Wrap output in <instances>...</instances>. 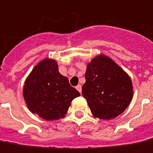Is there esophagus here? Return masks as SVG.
<instances>
[{
	"instance_id": "34e87169",
	"label": "esophagus",
	"mask_w": 153,
	"mask_h": 153,
	"mask_svg": "<svg viewBox=\"0 0 153 153\" xmlns=\"http://www.w3.org/2000/svg\"><path fill=\"white\" fill-rule=\"evenodd\" d=\"M76 89H77V90H78L79 92H80V93H82V86H81L80 84H79V85H77V86H76Z\"/></svg>"
}]
</instances>
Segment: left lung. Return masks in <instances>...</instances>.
<instances>
[{
    "label": "left lung",
    "instance_id": "left-lung-1",
    "mask_svg": "<svg viewBox=\"0 0 153 153\" xmlns=\"http://www.w3.org/2000/svg\"><path fill=\"white\" fill-rule=\"evenodd\" d=\"M82 95L95 118L111 120L126 110L133 98L130 76L119 65L103 54L87 65Z\"/></svg>",
    "mask_w": 153,
    "mask_h": 153
}]
</instances>
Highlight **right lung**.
Returning a JSON list of instances; mask_svg holds the SVG:
<instances>
[{"mask_svg": "<svg viewBox=\"0 0 153 153\" xmlns=\"http://www.w3.org/2000/svg\"><path fill=\"white\" fill-rule=\"evenodd\" d=\"M22 96L30 112L50 121L64 118L71 103L80 93L59 72L57 61L47 57L27 76Z\"/></svg>", "mask_w": 153, "mask_h": 153, "instance_id": "right-lung-1", "label": "right lung"}]
</instances>
